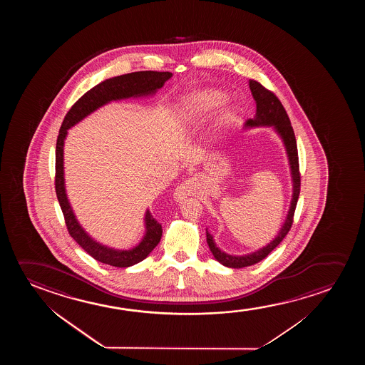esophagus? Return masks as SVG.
Returning <instances> with one entry per match:
<instances>
[{
  "label": "esophagus",
  "instance_id": "esophagus-1",
  "mask_svg": "<svg viewBox=\"0 0 365 365\" xmlns=\"http://www.w3.org/2000/svg\"><path fill=\"white\" fill-rule=\"evenodd\" d=\"M192 193H193V185L190 182H185V183H182L175 188V192H173V198H175V202L182 203Z\"/></svg>",
  "mask_w": 365,
  "mask_h": 365
}]
</instances>
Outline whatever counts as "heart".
<instances>
[{
	"instance_id": "heart-1",
	"label": "heart",
	"mask_w": 365,
	"mask_h": 365,
	"mask_svg": "<svg viewBox=\"0 0 365 365\" xmlns=\"http://www.w3.org/2000/svg\"><path fill=\"white\" fill-rule=\"evenodd\" d=\"M227 101V95L222 91L215 88H205L185 96L177 108L175 122L178 125H190L198 123L203 117L210 115L212 110L218 108ZM235 120V110L232 107H225L220 110L215 127L223 130Z\"/></svg>"
}]
</instances>
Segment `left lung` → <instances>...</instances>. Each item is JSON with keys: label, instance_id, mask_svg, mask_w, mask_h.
I'll return each mask as SVG.
<instances>
[{"label": "left lung", "instance_id": "8db88e82", "mask_svg": "<svg viewBox=\"0 0 365 365\" xmlns=\"http://www.w3.org/2000/svg\"><path fill=\"white\" fill-rule=\"evenodd\" d=\"M250 88L252 96L257 105V112L253 118H250L245 123V130L255 128V127H272L275 133L279 135L280 140L284 145L285 153L288 157L289 163L290 177H292V200H290L289 210L288 215L285 217L284 223L282 225L278 235H275L272 242L260 248V250L248 253L245 255H232L220 250L215 245L213 235H210L208 230H205L207 235V243L210 247L212 255L215 259L220 262V264L228 267V268H245L250 265L255 264L262 259H264L267 255H269L275 247L279 245L280 242L284 240L285 235H288L292 223H293V215H294L295 207L298 202L300 192V175L299 163H298V150H297V142H295L294 130L290 125L289 117L285 112L284 107L277 98V96L264 88L257 81L250 80Z\"/></svg>", "mask_w": 365, "mask_h": 365}]
</instances>
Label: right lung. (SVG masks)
Returning <instances> with one entry per match:
<instances>
[{
  "instance_id": "right-lung-1",
  "label": "right lung",
  "mask_w": 365,
  "mask_h": 365,
  "mask_svg": "<svg viewBox=\"0 0 365 365\" xmlns=\"http://www.w3.org/2000/svg\"><path fill=\"white\" fill-rule=\"evenodd\" d=\"M170 72L157 71H140L128 75L117 76L101 82L81 97L71 107L68 113L61 125L60 135L56 145V195L60 202L61 210L65 215L66 225L71 237L101 263L118 268H127L145 259L155 245L160 243L162 237V225L150 215V210L145 213V235L140 243L130 250H115L108 245H102L93 240L76 218L72 210L65 185V167H63V147L68 130L85 120L87 115L93 113L103 106L113 101L140 98L155 95L172 77Z\"/></svg>"
}]
</instances>
